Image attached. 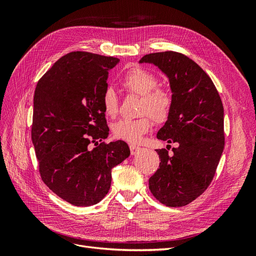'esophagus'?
<instances>
[{"label": "esophagus", "instance_id": "esophagus-1", "mask_svg": "<svg viewBox=\"0 0 256 256\" xmlns=\"http://www.w3.org/2000/svg\"><path fill=\"white\" fill-rule=\"evenodd\" d=\"M141 148L138 146H136V145H130V152H131V154H136L138 150H140Z\"/></svg>", "mask_w": 256, "mask_h": 256}]
</instances>
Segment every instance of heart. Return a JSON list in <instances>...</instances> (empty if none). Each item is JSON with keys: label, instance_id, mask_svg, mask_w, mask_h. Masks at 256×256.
<instances>
[{"label": "heart", "instance_id": "b5f03b06", "mask_svg": "<svg viewBox=\"0 0 256 256\" xmlns=\"http://www.w3.org/2000/svg\"><path fill=\"white\" fill-rule=\"evenodd\" d=\"M122 86L129 94L142 97L140 114L136 120L124 118L112 126L113 136L118 140L138 143L152 127L150 118L158 124L168 120L173 106L172 92L168 88L157 86L158 78L152 72L141 67L128 70L120 80ZM102 106L106 116L115 118L118 113V98L111 88H106L102 97Z\"/></svg>", "mask_w": 256, "mask_h": 256}]
</instances>
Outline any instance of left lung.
<instances>
[{"mask_svg": "<svg viewBox=\"0 0 256 256\" xmlns=\"http://www.w3.org/2000/svg\"><path fill=\"white\" fill-rule=\"evenodd\" d=\"M140 63L154 64L168 78L173 106L157 138L178 144L173 156L156 150L161 162L150 190L166 206L182 207L202 194L214 176L224 148L223 104L209 76L184 54L150 53Z\"/></svg>", "mask_w": 256, "mask_h": 256, "instance_id": "8db88e82", "label": "left lung"}]
</instances>
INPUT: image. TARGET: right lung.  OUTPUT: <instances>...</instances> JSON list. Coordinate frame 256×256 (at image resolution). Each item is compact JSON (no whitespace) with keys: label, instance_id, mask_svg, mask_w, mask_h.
Returning <instances> with one entry per match:
<instances>
[{"label":"right lung","instance_id":"obj_1","mask_svg":"<svg viewBox=\"0 0 256 256\" xmlns=\"http://www.w3.org/2000/svg\"><path fill=\"white\" fill-rule=\"evenodd\" d=\"M118 62L90 52H70L36 85L32 142L42 180L74 206L99 203L109 192L112 168L130 154L124 141L98 143L109 136L102 97L109 70Z\"/></svg>","mask_w":256,"mask_h":256}]
</instances>
